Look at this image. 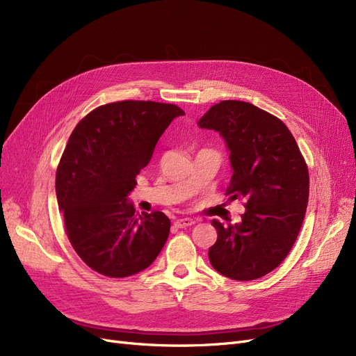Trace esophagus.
Instances as JSON below:
<instances>
[{
    "label": "esophagus",
    "instance_id": "1",
    "mask_svg": "<svg viewBox=\"0 0 356 356\" xmlns=\"http://www.w3.org/2000/svg\"><path fill=\"white\" fill-rule=\"evenodd\" d=\"M195 224V220L193 218H179L175 221V227L178 229H186V227H190V225Z\"/></svg>",
    "mask_w": 356,
    "mask_h": 356
}]
</instances>
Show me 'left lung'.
Masks as SVG:
<instances>
[{
    "mask_svg": "<svg viewBox=\"0 0 356 356\" xmlns=\"http://www.w3.org/2000/svg\"><path fill=\"white\" fill-rule=\"evenodd\" d=\"M199 126L221 134L233 177L225 195L245 199L239 224L213 220L209 261L234 281H254L281 264L296 243L309 200V170L293 134L273 114L242 101L211 106Z\"/></svg>",
    "mask_w": 356,
    "mask_h": 356,
    "instance_id": "8db88e82",
    "label": "left lung"
}]
</instances>
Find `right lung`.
Masks as SVG:
<instances>
[{
  "instance_id": "right-lung-1",
  "label": "right lung",
  "mask_w": 356,
  "mask_h": 356,
  "mask_svg": "<svg viewBox=\"0 0 356 356\" xmlns=\"http://www.w3.org/2000/svg\"><path fill=\"white\" fill-rule=\"evenodd\" d=\"M179 106L154 101L105 104L83 117L56 170V196L74 251L108 277L143 272L165 246L170 220L139 215L127 195Z\"/></svg>"
}]
</instances>
